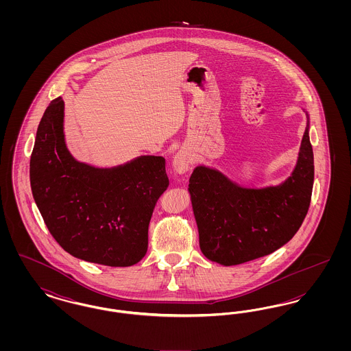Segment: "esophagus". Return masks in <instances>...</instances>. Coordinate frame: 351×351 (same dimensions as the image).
Segmentation results:
<instances>
[{
    "instance_id": "34e87169",
    "label": "esophagus",
    "mask_w": 351,
    "mask_h": 351,
    "mask_svg": "<svg viewBox=\"0 0 351 351\" xmlns=\"http://www.w3.org/2000/svg\"><path fill=\"white\" fill-rule=\"evenodd\" d=\"M172 167L176 171V173L183 175L188 168H189V156L186 152L184 151H179L175 154L173 159H172Z\"/></svg>"
}]
</instances>
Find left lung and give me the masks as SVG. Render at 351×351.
<instances>
[{"mask_svg":"<svg viewBox=\"0 0 351 351\" xmlns=\"http://www.w3.org/2000/svg\"><path fill=\"white\" fill-rule=\"evenodd\" d=\"M313 180L309 116L296 167L279 185L246 188L218 169L197 166L188 191L202 254L222 266H235L280 249L300 229Z\"/></svg>","mask_w":351,"mask_h":351,"instance_id":"8db88e82","label":"left lung"}]
</instances>
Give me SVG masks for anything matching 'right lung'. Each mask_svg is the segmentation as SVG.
<instances>
[{
  "label": "right lung",
  "mask_w": 351,
  "mask_h": 351,
  "mask_svg": "<svg viewBox=\"0 0 351 351\" xmlns=\"http://www.w3.org/2000/svg\"><path fill=\"white\" fill-rule=\"evenodd\" d=\"M35 204L55 241L75 258L129 267L147 252L149 223L167 189L163 156L142 155L117 167L77 162L64 139V101H51L30 159Z\"/></svg>",
  "instance_id": "obj_1"
}]
</instances>
